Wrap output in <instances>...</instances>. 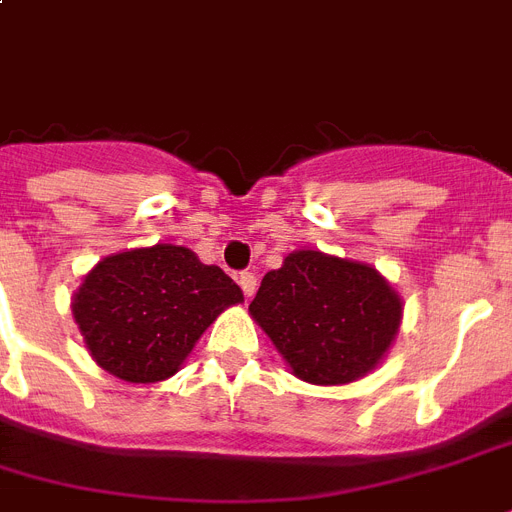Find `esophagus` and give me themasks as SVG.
I'll return each mask as SVG.
<instances>
[{
	"mask_svg": "<svg viewBox=\"0 0 512 512\" xmlns=\"http://www.w3.org/2000/svg\"><path fill=\"white\" fill-rule=\"evenodd\" d=\"M239 287L244 289V295L252 297L257 289V276L252 271H241L239 273Z\"/></svg>",
	"mask_w": 512,
	"mask_h": 512,
	"instance_id": "obj_1",
	"label": "esophagus"
}]
</instances>
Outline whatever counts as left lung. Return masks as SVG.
Listing matches in <instances>:
<instances>
[{
  "mask_svg": "<svg viewBox=\"0 0 512 512\" xmlns=\"http://www.w3.org/2000/svg\"><path fill=\"white\" fill-rule=\"evenodd\" d=\"M249 313L300 380L342 385L385 356L401 297L369 265L300 249L265 273Z\"/></svg>",
  "mask_w": 512,
  "mask_h": 512,
  "instance_id": "1",
  "label": "left lung"
}]
</instances>
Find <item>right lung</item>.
<instances>
[{
	"label": "right lung",
	"instance_id": "right-lung-1",
	"mask_svg": "<svg viewBox=\"0 0 512 512\" xmlns=\"http://www.w3.org/2000/svg\"><path fill=\"white\" fill-rule=\"evenodd\" d=\"M244 300L217 265L191 249L156 244L100 260L74 295L87 350L127 382H159L180 369L201 332Z\"/></svg>",
	"mask_w": 512,
	"mask_h": 512
}]
</instances>
